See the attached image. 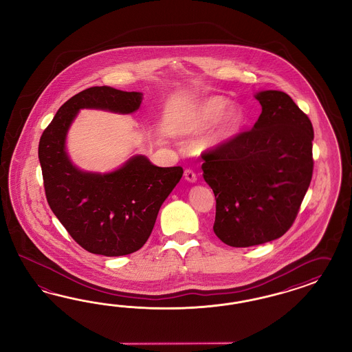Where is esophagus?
I'll return each instance as SVG.
<instances>
[{
	"instance_id": "obj_1",
	"label": "esophagus",
	"mask_w": 352,
	"mask_h": 352,
	"mask_svg": "<svg viewBox=\"0 0 352 352\" xmlns=\"http://www.w3.org/2000/svg\"><path fill=\"white\" fill-rule=\"evenodd\" d=\"M184 179L191 182V183H195V182L197 181V175H196L195 171L191 170V169H187V170H184Z\"/></svg>"
}]
</instances>
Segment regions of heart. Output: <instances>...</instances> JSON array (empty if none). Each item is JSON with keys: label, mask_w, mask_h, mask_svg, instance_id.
I'll use <instances>...</instances> for the list:
<instances>
[{"label": "heart", "mask_w": 352, "mask_h": 352, "mask_svg": "<svg viewBox=\"0 0 352 352\" xmlns=\"http://www.w3.org/2000/svg\"><path fill=\"white\" fill-rule=\"evenodd\" d=\"M228 105L223 96H210L193 107L188 116L179 125V133L184 135H196L213 124L209 133L204 137L203 148H217L234 138L243 126L244 113L240 107Z\"/></svg>", "instance_id": "b5f03b06"}]
</instances>
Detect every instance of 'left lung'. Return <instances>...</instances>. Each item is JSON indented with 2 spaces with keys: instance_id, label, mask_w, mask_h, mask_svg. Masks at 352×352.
I'll return each instance as SVG.
<instances>
[{
  "instance_id": "left-lung-1",
  "label": "left lung",
  "mask_w": 352,
  "mask_h": 352,
  "mask_svg": "<svg viewBox=\"0 0 352 352\" xmlns=\"http://www.w3.org/2000/svg\"><path fill=\"white\" fill-rule=\"evenodd\" d=\"M254 126L204 155V179L215 196L214 234L234 248L276 240L294 222L312 178L314 129L278 90L256 93Z\"/></svg>"
}]
</instances>
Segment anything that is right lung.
Masks as SVG:
<instances>
[{
	"label": "right lung",
	"instance_id": "obj_1",
	"mask_svg": "<svg viewBox=\"0 0 352 352\" xmlns=\"http://www.w3.org/2000/svg\"><path fill=\"white\" fill-rule=\"evenodd\" d=\"M142 98L111 86L89 87L58 109L40 139L47 203L76 243L93 254L126 256L144 245L161 205L183 175L181 166L160 168L143 155L103 174L81 170L69 159L65 139L80 109L129 115Z\"/></svg>",
	"mask_w": 352,
	"mask_h": 352
}]
</instances>
